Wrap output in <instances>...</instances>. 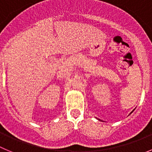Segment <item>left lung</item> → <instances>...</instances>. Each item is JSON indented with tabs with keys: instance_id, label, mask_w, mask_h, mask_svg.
I'll list each match as a JSON object with an SVG mask.
<instances>
[{
	"instance_id": "obj_1",
	"label": "left lung",
	"mask_w": 152,
	"mask_h": 152,
	"mask_svg": "<svg viewBox=\"0 0 152 152\" xmlns=\"http://www.w3.org/2000/svg\"><path fill=\"white\" fill-rule=\"evenodd\" d=\"M133 111H134V110H133ZM133 111H132V112H133ZM132 112H131V113H132ZM131 113H130V114H131ZM99 120H100V119H99Z\"/></svg>"
}]
</instances>
